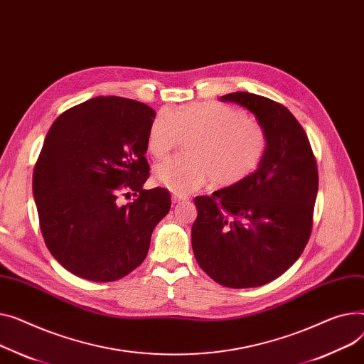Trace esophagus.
I'll list each match as a JSON object with an SVG mask.
<instances>
[{"instance_id":"1","label":"esophagus","mask_w":364,"mask_h":364,"mask_svg":"<svg viewBox=\"0 0 364 364\" xmlns=\"http://www.w3.org/2000/svg\"><path fill=\"white\" fill-rule=\"evenodd\" d=\"M183 200H188V198L180 196V195H174L173 196V203H178V202H183Z\"/></svg>"}]
</instances>
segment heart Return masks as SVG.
Listing matches in <instances>:
<instances>
[{"instance_id": "1", "label": "heart", "mask_w": 364, "mask_h": 364, "mask_svg": "<svg viewBox=\"0 0 364 364\" xmlns=\"http://www.w3.org/2000/svg\"><path fill=\"white\" fill-rule=\"evenodd\" d=\"M188 139V155L168 158L154 169L156 181L178 195L200 188L209 180L230 187L246 180L268 151V133L247 112L225 104H187L162 109L148 133V151L161 159Z\"/></svg>"}]
</instances>
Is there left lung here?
I'll list each match as a JSON object with an SVG mask.
<instances>
[{
    "label": "left lung",
    "instance_id": "1",
    "mask_svg": "<svg viewBox=\"0 0 364 364\" xmlns=\"http://www.w3.org/2000/svg\"><path fill=\"white\" fill-rule=\"evenodd\" d=\"M220 100L252 111L269 144L246 180L195 198L191 246L200 268L218 284L260 287L282 275L310 238L319 186L316 158L301 124L282 104L249 92Z\"/></svg>",
    "mask_w": 364,
    "mask_h": 364
}]
</instances>
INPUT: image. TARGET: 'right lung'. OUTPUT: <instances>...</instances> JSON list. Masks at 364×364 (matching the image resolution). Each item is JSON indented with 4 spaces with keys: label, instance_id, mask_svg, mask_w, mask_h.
<instances>
[{
    "label": "right lung",
    "instance_id": "1",
    "mask_svg": "<svg viewBox=\"0 0 364 364\" xmlns=\"http://www.w3.org/2000/svg\"><path fill=\"white\" fill-rule=\"evenodd\" d=\"M155 111L121 96H98L64 111L33 169L45 245L67 271L95 282L129 275L144 260L168 190H144ZM136 199L119 205V196Z\"/></svg>",
    "mask_w": 364,
    "mask_h": 364
}]
</instances>
